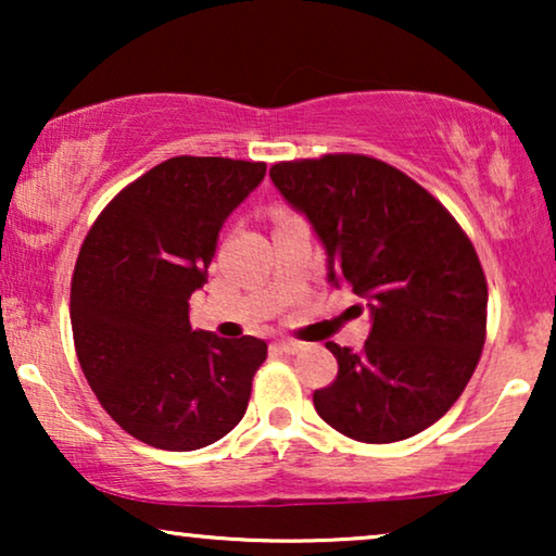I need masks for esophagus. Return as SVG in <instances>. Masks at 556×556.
<instances>
[{"label":"esophagus","instance_id":"1","mask_svg":"<svg viewBox=\"0 0 556 556\" xmlns=\"http://www.w3.org/2000/svg\"><path fill=\"white\" fill-rule=\"evenodd\" d=\"M278 349H280V352H286V354H299L301 352V349H303V344H301V341H288V339H283V341H278V344H276Z\"/></svg>","mask_w":556,"mask_h":556}]
</instances>
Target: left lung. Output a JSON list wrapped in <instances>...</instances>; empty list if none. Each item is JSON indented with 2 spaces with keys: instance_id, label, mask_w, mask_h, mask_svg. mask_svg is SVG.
<instances>
[{
  "instance_id": "left-lung-1",
  "label": "left lung",
  "mask_w": 556,
  "mask_h": 556,
  "mask_svg": "<svg viewBox=\"0 0 556 556\" xmlns=\"http://www.w3.org/2000/svg\"><path fill=\"white\" fill-rule=\"evenodd\" d=\"M270 179L321 240L329 283L367 301L362 352L329 341L339 375L314 392L324 422L359 443H397L466 390L485 341L489 288L468 235L435 197L379 159L280 162Z\"/></svg>"
}]
</instances>
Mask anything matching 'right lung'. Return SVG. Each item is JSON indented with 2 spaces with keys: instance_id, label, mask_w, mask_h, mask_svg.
Returning <instances> with one entry per match:
<instances>
[{
  "instance_id": "right-lung-1",
  "label": "right lung",
  "mask_w": 556,
  "mask_h": 556,
  "mask_svg": "<svg viewBox=\"0 0 556 556\" xmlns=\"http://www.w3.org/2000/svg\"><path fill=\"white\" fill-rule=\"evenodd\" d=\"M263 162L174 156L101 212L71 286L73 341L105 413L141 443L197 451L248 409L263 339L194 331L189 299L207 283L219 230L261 185Z\"/></svg>"
}]
</instances>
